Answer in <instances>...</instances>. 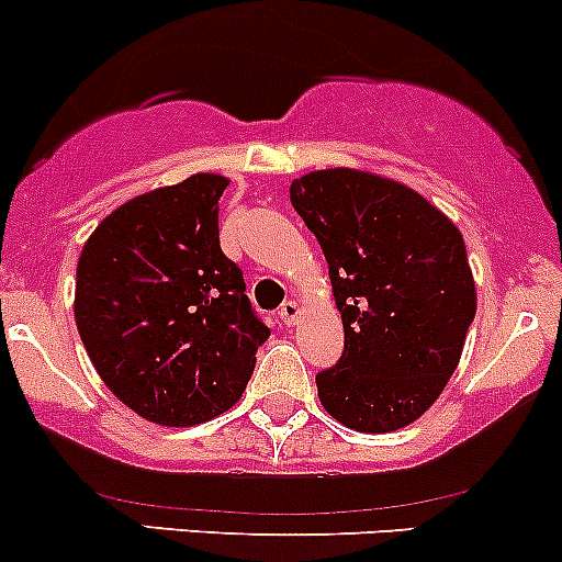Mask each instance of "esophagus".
Returning a JSON list of instances; mask_svg holds the SVG:
<instances>
[{
    "mask_svg": "<svg viewBox=\"0 0 562 562\" xmlns=\"http://www.w3.org/2000/svg\"><path fill=\"white\" fill-rule=\"evenodd\" d=\"M279 316H281V322L286 324V327H292V324L300 319V303H297V300H286V303L281 305Z\"/></svg>",
    "mask_w": 562,
    "mask_h": 562,
    "instance_id": "obj_1",
    "label": "esophagus"
}]
</instances>
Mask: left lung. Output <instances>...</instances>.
<instances>
[{"label": "left lung", "mask_w": 562, "mask_h": 562, "mask_svg": "<svg viewBox=\"0 0 562 562\" xmlns=\"http://www.w3.org/2000/svg\"><path fill=\"white\" fill-rule=\"evenodd\" d=\"M289 200L319 240L344 355L316 375L324 411L357 432L419 419L460 366L476 316L465 240L447 213L375 172H305Z\"/></svg>", "instance_id": "8db88e82"}]
</instances>
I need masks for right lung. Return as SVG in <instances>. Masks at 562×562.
Instances as JSON below:
<instances>
[{
	"label": "right lung",
	"mask_w": 562,
	"mask_h": 562,
	"mask_svg": "<svg viewBox=\"0 0 562 562\" xmlns=\"http://www.w3.org/2000/svg\"><path fill=\"white\" fill-rule=\"evenodd\" d=\"M227 183L196 172L132 196L80 251V340L108 390L154 425H200L233 408L270 338L218 246Z\"/></svg>",
	"instance_id": "right-lung-1"
}]
</instances>
